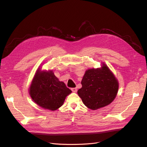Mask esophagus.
<instances>
[{
	"instance_id": "1",
	"label": "esophagus",
	"mask_w": 147,
	"mask_h": 147,
	"mask_svg": "<svg viewBox=\"0 0 147 147\" xmlns=\"http://www.w3.org/2000/svg\"><path fill=\"white\" fill-rule=\"evenodd\" d=\"M71 89L73 92H77V88H71Z\"/></svg>"
}]
</instances>
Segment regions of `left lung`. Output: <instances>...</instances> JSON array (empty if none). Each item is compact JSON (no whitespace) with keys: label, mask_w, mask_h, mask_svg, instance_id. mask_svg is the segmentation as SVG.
I'll return each instance as SVG.
<instances>
[{"label":"left lung","mask_w":147,"mask_h":147,"mask_svg":"<svg viewBox=\"0 0 147 147\" xmlns=\"http://www.w3.org/2000/svg\"><path fill=\"white\" fill-rule=\"evenodd\" d=\"M78 91L83 104L95 110L111 103L117 94L119 83L105 64L99 68L86 71Z\"/></svg>","instance_id":"1"}]
</instances>
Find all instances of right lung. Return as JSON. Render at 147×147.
I'll return each instance as SVG.
<instances>
[{
  "mask_svg": "<svg viewBox=\"0 0 147 147\" xmlns=\"http://www.w3.org/2000/svg\"><path fill=\"white\" fill-rule=\"evenodd\" d=\"M71 93V90L64 82L59 81L52 70L37 69L29 89L30 95L36 104L51 111L63 105L66 96Z\"/></svg>",
  "mask_w": 147,
  "mask_h": 147,
  "instance_id": "obj_1",
  "label": "right lung"
}]
</instances>
